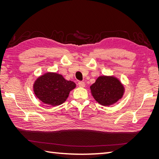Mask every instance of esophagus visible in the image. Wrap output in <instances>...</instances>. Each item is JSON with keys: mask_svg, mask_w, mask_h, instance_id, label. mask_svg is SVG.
I'll use <instances>...</instances> for the list:
<instances>
[{"mask_svg": "<svg viewBox=\"0 0 159 159\" xmlns=\"http://www.w3.org/2000/svg\"><path fill=\"white\" fill-rule=\"evenodd\" d=\"M78 85L80 88H84L85 87V83L84 81H79L78 82Z\"/></svg>", "mask_w": 159, "mask_h": 159, "instance_id": "obj_1", "label": "esophagus"}]
</instances>
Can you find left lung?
I'll use <instances>...</instances> for the list:
<instances>
[{"label":"left lung","instance_id":"left-lung-1","mask_svg":"<svg viewBox=\"0 0 159 159\" xmlns=\"http://www.w3.org/2000/svg\"><path fill=\"white\" fill-rule=\"evenodd\" d=\"M91 93L95 101L103 106H109L123 97L125 88L113 76H99L90 86Z\"/></svg>","mask_w":159,"mask_h":159}]
</instances>
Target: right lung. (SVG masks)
Masks as SVG:
<instances>
[{
  "instance_id": "1",
  "label": "right lung",
  "mask_w": 159,
  "mask_h": 159,
  "mask_svg": "<svg viewBox=\"0 0 159 159\" xmlns=\"http://www.w3.org/2000/svg\"><path fill=\"white\" fill-rule=\"evenodd\" d=\"M75 86L74 81L65 80L61 75L48 72L38 78L33 89L34 94L41 102L57 106L65 102L70 92Z\"/></svg>"
}]
</instances>
